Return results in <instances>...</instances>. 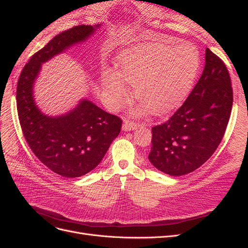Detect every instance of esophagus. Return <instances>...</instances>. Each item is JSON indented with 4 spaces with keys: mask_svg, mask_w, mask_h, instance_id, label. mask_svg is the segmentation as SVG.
<instances>
[{
    "mask_svg": "<svg viewBox=\"0 0 248 248\" xmlns=\"http://www.w3.org/2000/svg\"><path fill=\"white\" fill-rule=\"evenodd\" d=\"M139 125L137 123H133L131 121H129V120H125L123 125H122V130L124 131H131V130H134L137 128Z\"/></svg>",
    "mask_w": 248,
    "mask_h": 248,
    "instance_id": "esophagus-1",
    "label": "esophagus"
}]
</instances>
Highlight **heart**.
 Here are the masks:
<instances>
[{"mask_svg":"<svg viewBox=\"0 0 248 248\" xmlns=\"http://www.w3.org/2000/svg\"><path fill=\"white\" fill-rule=\"evenodd\" d=\"M119 73L106 70L101 86L112 108H121L129 97L127 84L141 103L139 114L151 110L164 115L184 100L197 78L200 56L193 46L163 43L139 44L124 50L118 60Z\"/></svg>","mask_w":248,"mask_h":248,"instance_id":"1","label":"heart"}]
</instances>
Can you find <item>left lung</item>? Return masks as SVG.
<instances>
[{
    "instance_id": "obj_1",
    "label": "left lung",
    "mask_w": 248,
    "mask_h": 248,
    "mask_svg": "<svg viewBox=\"0 0 248 248\" xmlns=\"http://www.w3.org/2000/svg\"><path fill=\"white\" fill-rule=\"evenodd\" d=\"M205 67L189 96L166 123L152 128L148 158L160 171L183 176L204 164L220 144L232 106L226 65L209 48Z\"/></svg>"
}]
</instances>
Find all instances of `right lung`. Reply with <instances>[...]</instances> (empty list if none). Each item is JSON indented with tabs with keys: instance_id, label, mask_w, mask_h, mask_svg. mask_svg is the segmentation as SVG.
<instances>
[{
	"instance_id": "1",
	"label": "right lung",
	"mask_w": 248,
	"mask_h": 248,
	"mask_svg": "<svg viewBox=\"0 0 248 248\" xmlns=\"http://www.w3.org/2000/svg\"><path fill=\"white\" fill-rule=\"evenodd\" d=\"M101 26H77L54 37L30 59L17 82L18 119L28 145L44 166L66 178L84 176L98 166L122 121L88 99L63 115H46L34 98L35 81L43 63L85 42Z\"/></svg>"
}]
</instances>
